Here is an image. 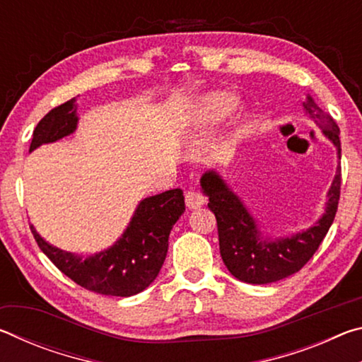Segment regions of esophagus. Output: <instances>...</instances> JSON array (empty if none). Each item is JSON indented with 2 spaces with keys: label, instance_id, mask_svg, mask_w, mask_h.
Returning <instances> with one entry per match:
<instances>
[{
  "label": "esophagus",
  "instance_id": "obj_1",
  "mask_svg": "<svg viewBox=\"0 0 362 362\" xmlns=\"http://www.w3.org/2000/svg\"><path fill=\"white\" fill-rule=\"evenodd\" d=\"M185 204L188 209H198L204 204V196L199 192H194V189H189L185 193Z\"/></svg>",
  "mask_w": 362,
  "mask_h": 362
}]
</instances>
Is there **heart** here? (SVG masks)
<instances>
[{
	"label": "heart",
	"instance_id": "heart-1",
	"mask_svg": "<svg viewBox=\"0 0 362 362\" xmlns=\"http://www.w3.org/2000/svg\"><path fill=\"white\" fill-rule=\"evenodd\" d=\"M238 97L230 90H214L203 95L194 112V124L199 131L207 132L217 127L235 112L238 107Z\"/></svg>",
	"mask_w": 362,
	"mask_h": 362
}]
</instances>
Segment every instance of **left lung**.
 <instances>
[{"label":"left lung","mask_w":362,"mask_h":362,"mask_svg":"<svg viewBox=\"0 0 362 362\" xmlns=\"http://www.w3.org/2000/svg\"><path fill=\"white\" fill-rule=\"evenodd\" d=\"M305 113L322 131V136L335 146L340 159V129L332 116L324 113L306 95ZM340 164L327 192V203L317 222L293 235L272 238L262 231L260 223L216 169L201 175V189L209 198L207 207L217 218L220 255L225 267L236 279L249 284H268L297 273L320 247L335 218L340 198Z\"/></svg>","instance_id":"obj_1"}]
</instances>
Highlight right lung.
I'll use <instances>...</instances> for the list:
<instances>
[{
    "mask_svg": "<svg viewBox=\"0 0 362 362\" xmlns=\"http://www.w3.org/2000/svg\"><path fill=\"white\" fill-rule=\"evenodd\" d=\"M76 108V97L52 108L35 127L30 153L75 132L79 119ZM183 212L180 188L144 198L115 244L88 257L52 246L33 225L30 228L42 252L76 284L102 296L131 297L156 279L166 260L170 230Z\"/></svg>",
    "mask_w": 362,
    "mask_h": 362,
    "instance_id": "add662e5",
    "label": "right lung"
}]
</instances>
